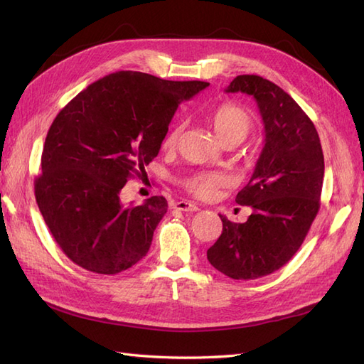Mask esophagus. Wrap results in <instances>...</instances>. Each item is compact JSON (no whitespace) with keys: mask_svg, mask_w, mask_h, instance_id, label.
Here are the masks:
<instances>
[{"mask_svg":"<svg viewBox=\"0 0 364 364\" xmlns=\"http://www.w3.org/2000/svg\"><path fill=\"white\" fill-rule=\"evenodd\" d=\"M174 208L179 210V211H190V213L199 210L198 205H194V203H191V202H188V200H179V202H176V203H174Z\"/></svg>","mask_w":364,"mask_h":364,"instance_id":"obj_1","label":"esophagus"}]
</instances>
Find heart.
<instances>
[{
    "label": "heart",
    "instance_id": "obj_1",
    "mask_svg": "<svg viewBox=\"0 0 364 364\" xmlns=\"http://www.w3.org/2000/svg\"><path fill=\"white\" fill-rule=\"evenodd\" d=\"M211 127L215 129L220 144H241V141L250 134L253 128V117L245 108L235 103H224L218 106L215 112L211 114ZM182 125L177 123L170 131L166 132L164 139V148H174L179 140ZM223 182V177L219 174H194L187 177L182 182L188 193L198 198H208L215 193L218 185Z\"/></svg>",
    "mask_w": 364,
    "mask_h": 364
}]
</instances>
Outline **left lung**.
<instances>
[{"label": "left lung", "instance_id": "obj_1", "mask_svg": "<svg viewBox=\"0 0 364 364\" xmlns=\"http://www.w3.org/2000/svg\"><path fill=\"white\" fill-rule=\"evenodd\" d=\"M225 92L253 97L265 139L249 183L236 196L253 213L242 224L219 215L223 233L207 258L228 278L247 281L277 272L303 244L320 210L324 156L312 120L279 86L237 75Z\"/></svg>", "mask_w": 364, "mask_h": 364}]
</instances>
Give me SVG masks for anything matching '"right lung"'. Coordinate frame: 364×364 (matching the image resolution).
Masks as SVG:
<instances>
[{
	"instance_id": "add662e5",
	"label": "right lung",
	"mask_w": 364,
	"mask_h": 364,
	"mask_svg": "<svg viewBox=\"0 0 364 364\" xmlns=\"http://www.w3.org/2000/svg\"><path fill=\"white\" fill-rule=\"evenodd\" d=\"M208 85L119 70L58 112L44 141L35 199L70 261L115 274L146 256L166 199L125 205L120 193L159 154L177 106Z\"/></svg>"
}]
</instances>
